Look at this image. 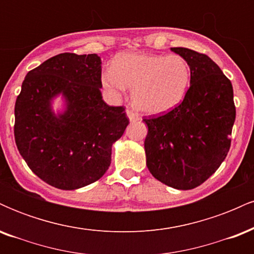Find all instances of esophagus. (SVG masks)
I'll use <instances>...</instances> for the list:
<instances>
[{
	"label": "esophagus",
	"mask_w": 254,
	"mask_h": 254,
	"mask_svg": "<svg viewBox=\"0 0 254 254\" xmlns=\"http://www.w3.org/2000/svg\"><path fill=\"white\" fill-rule=\"evenodd\" d=\"M127 117H129V119H130V122H137V121H139V119H141V117H139V115L137 112H135V111L133 110H127Z\"/></svg>",
	"instance_id": "obj_1"
}]
</instances>
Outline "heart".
Returning a JSON list of instances; mask_svg holds the SVG:
<instances>
[{
	"mask_svg": "<svg viewBox=\"0 0 254 254\" xmlns=\"http://www.w3.org/2000/svg\"><path fill=\"white\" fill-rule=\"evenodd\" d=\"M101 81L113 93L131 87L132 103L149 115L167 112L185 98L191 81L190 64L180 55L122 54Z\"/></svg>",
	"mask_w": 254,
	"mask_h": 254,
	"instance_id": "heart-1",
	"label": "heart"
}]
</instances>
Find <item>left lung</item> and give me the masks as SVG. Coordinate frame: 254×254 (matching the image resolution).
Segmentation results:
<instances>
[{
	"label": "left lung",
	"mask_w": 254,
	"mask_h": 254,
	"mask_svg": "<svg viewBox=\"0 0 254 254\" xmlns=\"http://www.w3.org/2000/svg\"><path fill=\"white\" fill-rule=\"evenodd\" d=\"M171 50L190 64V88L170 112L143 118L147 167L165 185L191 190L226 159L237 111L232 82L211 58L186 48Z\"/></svg>",
	"instance_id": "obj_1"
}]
</instances>
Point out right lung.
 Instances as JSON below:
<instances>
[{
  "label": "right lung",
  "instance_id": "1",
  "mask_svg": "<svg viewBox=\"0 0 254 254\" xmlns=\"http://www.w3.org/2000/svg\"><path fill=\"white\" fill-rule=\"evenodd\" d=\"M101 87L95 54H60L26 75L15 101L14 137L31 171L49 185L75 190L109 170L112 144L129 118L124 106L105 103ZM60 92L67 110L56 118L51 100Z\"/></svg>",
  "mask_w": 254,
  "mask_h": 254
}]
</instances>
